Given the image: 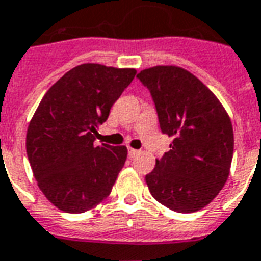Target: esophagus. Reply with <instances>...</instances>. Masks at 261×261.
Instances as JSON below:
<instances>
[{
    "label": "esophagus",
    "instance_id": "34e87169",
    "mask_svg": "<svg viewBox=\"0 0 261 261\" xmlns=\"http://www.w3.org/2000/svg\"><path fill=\"white\" fill-rule=\"evenodd\" d=\"M138 153H140V150L133 149V148H128V156H130V158H136Z\"/></svg>",
    "mask_w": 261,
    "mask_h": 261
}]
</instances>
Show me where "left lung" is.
I'll return each instance as SVG.
<instances>
[{
  "instance_id": "8db88e82",
  "label": "left lung",
  "mask_w": 261,
  "mask_h": 261,
  "mask_svg": "<svg viewBox=\"0 0 261 261\" xmlns=\"http://www.w3.org/2000/svg\"><path fill=\"white\" fill-rule=\"evenodd\" d=\"M137 79L149 90L170 150L145 175L159 203L178 213L203 209L228 178L232 124L223 105L199 79L177 66L145 69Z\"/></svg>"
}]
</instances>
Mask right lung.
<instances>
[{
  "label": "right lung",
  "mask_w": 261,
  "mask_h": 261,
  "mask_svg": "<svg viewBox=\"0 0 261 261\" xmlns=\"http://www.w3.org/2000/svg\"><path fill=\"white\" fill-rule=\"evenodd\" d=\"M136 73L84 63L61 77L40 102L26 150L40 190L62 212L84 213L111 194L127 148L95 146L94 141Z\"/></svg>",
  "instance_id": "1"
}]
</instances>
